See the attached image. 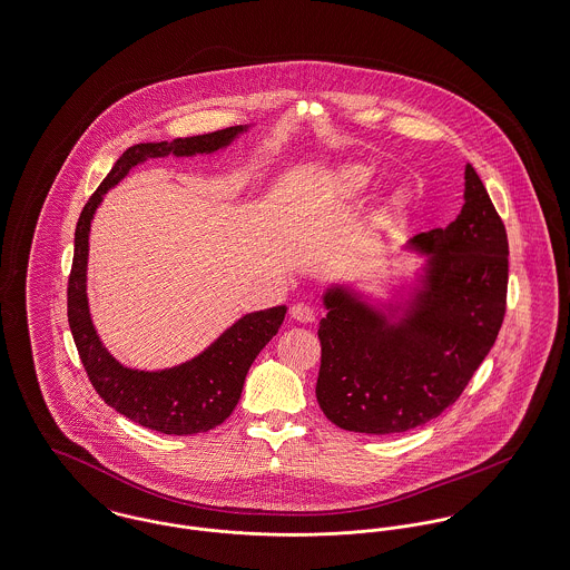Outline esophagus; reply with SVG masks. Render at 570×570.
<instances>
[{
  "mask_svg": "<svg viewBox=\"0 0 570 570\" xmlns=\"http://www.w3.org/2000/svg\"><path fill=\"white\" fill-rule=\"evenodd\" d=\"M291 316H293V321H297V323H314L316 312H314V307H309L307 303H295V305L291 307Z\"/></svg>",
  "mask_w": 570,
  "mask_h": 570,
  "instance_id": "esophagus-1",
  "label": "esophagus"
}]
</instances>
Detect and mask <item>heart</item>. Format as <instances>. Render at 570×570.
Wrapping results in <instances>:
<instances>
[{
	"label": "heart",
	"instance_id": "b5f03b06",
	"mask_svg": "<svg viewBox=\"0 0 570 570\" xmlns=\"http://www.w3.org/2000/svg\"><path fill=\"white\" fill-rule=\"evenodd\" d=\"M368 180L370 169L362 168V166L346 169V174H344V189L351 191V194H357V191H362L368 185Z\"/></svg>",
	"mask_w": 570,
	"mask_h": 570
}]
</instances>
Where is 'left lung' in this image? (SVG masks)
<instances>
[{"instance_id": "obj_1", "label": "left lung", "mask_w": 570, "mask_h": 570, "mask_svg": "<svg viewBox=\"0 0 570 570\" xmlns=\"http://www.w3.org/2000/svg\"><path fill=\"white\" fill-rule=\"evenodd\" d=\"M411 243L433 256L399 325L340 288L325 295L316 401L344 431L390 435L435 420L459 401L502 330L508 236L469 164L459 217Z\"/></svg>"}]
</instances>
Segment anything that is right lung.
Instances as JSON below:
<instances>
[{"mask_svg": "<svg viewBox=\"0 0 570 570\" xmlns=\"http://www.w3.org/2000/svg\"><path fill=\"white\" fill-rule=\"evenodd\" d=\"M240 131L243 127H228L213 134L178 137L171 144H135L127 148L102 178L99 189L86 202L75 228V254L67 295L68 325L79 360L92 387L111 409L139 426L166 435L206 433L219 426L235 411L247 370L267 346L268 340L279 332L286 307L277 305L243 316L226 334L219 335L215 344L183 366L161 372L125 368L102 348L88 312L86 265L90 222L101 204L102 194L125 178L137 164L153 157H166L169 153L178 157L213 153L230 144Z\"/></svg>", "mask_w": 570, "mask_h": 570, "instance_id": "obj_1", "label": "right lung"}]
</instances>
